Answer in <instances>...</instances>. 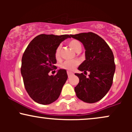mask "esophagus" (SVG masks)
Masks as SVG:
<instances>
[{
  "label": "esophagus",
  "mask_w": 132,
  "mask_h": 132,
  "mask_svg": "<svg viewBox=\"0 0 132 132\" xmlns=\"http://www.w3.org/2000/svg\"><path fill=\"white\" fill-rule=\"evenodd\" d=\"M67 74H68V78H69V77H70L71 75H73V73H72V72H69V71H68V72H67Z\"/></svg>",
  "instance_id": "1"
}]
</instances>
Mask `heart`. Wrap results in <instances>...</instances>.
<instances>
[{"mask_svg": "<svg viewBox=\"0 0 132 132\" xmlns=\"http://www.w3.org/2000/svg\"><path fill=\"white\" fill-rule=\"evenodd\" d=\"M69 46L71 47V49L74 51H77L78 50L81 49V45L79 41L76 40H72L68 43ZM60 50H61V46H59L56 48L55 51V57L59 59L60 56ZM79 64V61L78 60H71V61H66L63 63L61 65V68L63 69H66L68 71H72Z\"/></svg>", "mask_w": 132, "mask_h": 132, "instance_id": "obj_1", "label": "heart"}]
</instances>
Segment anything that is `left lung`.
<instances>
[{
    "label": "left lung",
    "instance_id": "1",
    "mask_svg": "<svg viewBox=\"0 0 132 132\" xmlns=\"http://www.w3.org/2000/svg\"><path fill=\"white\" fill-rule=\"evenodd\" d=\"M81 42L85 48L86 60L79 66L80 71H89L88 77L75 73L79 79L75 87L77 97L87 103H94L107 94L112 84L116 71L114 56L107 43L95 33H81L71 35Z\"/></svg>",
    "mask_w": 132,
    "mask_h": 132
}]
</instances>
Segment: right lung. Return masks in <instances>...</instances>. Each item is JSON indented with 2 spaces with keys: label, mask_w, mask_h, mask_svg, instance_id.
<instances>
[{
  "label": "right lung",
  "mask_w": 132,
  "mask_h": 132,
  "mask_svg": "<svg viewBox=\"0 0 132 132\" xmlns=\"http://www.w3.org/2000/svg\"><path fill=\"white\" fill-rule=\"evenodd\" d=\"M71 35H38L28 45L23 54L21 74L28 95L38 104H50L58 99L68 79L65 69H59L55 76L50 71L57 69L56 50Z\"/></svg>",
  "instance_id": "obj_1"
}]
</instances>
